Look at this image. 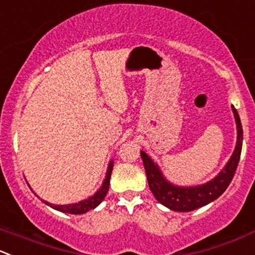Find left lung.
Masks as SVG:
<instances>
[{
    "label": "left lung",
    "mask_w": 255,
    "mask_h": 255,
    "mask_svg": "<svg viewBox=\"0 0 255 255\" xmlns=\"http://www.w3.org/2000/svg\"><path fill=\"white\" fill-rule=\"evenodd\" d=\"M232 111H233L237 125L236 148L221 172L203 184L177 185L169 182L160 170L159 165L144 150H140L148 185L152 190L153 196L160 204L174 212H192L216 201L224 193V190L231 184L237 167H238L242 144H243V128H242L241 118L234 106H232Z\"/></svg>",
    "instance_id": "1"
}]
</instances>
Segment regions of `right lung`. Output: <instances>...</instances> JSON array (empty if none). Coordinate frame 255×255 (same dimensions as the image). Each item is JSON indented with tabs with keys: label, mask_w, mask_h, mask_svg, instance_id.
I'll return each mask as SVG.
<instances>
[{
	"label": "right lung",
	"mask_w": 255,
	"mask_h": 255,
	"mask_svg": "<svg viewBox=\"0 0 255 255\" xmlns=\"http://www.w3.org/2000/svg\"><path fill=\"white\" fill-rule=\"evenodd\" d=\"M113 159L110 160L107 167V172H106V177L103 179L102 185H101L100 189L96 192L93 196L88 197V198L83 199V201H80L78 203H72V204H63V206H59V204H52L49 202L42 201L44 204L49 206L51 208L56 209V211L62 212V213H70V214H83L90 212L91 209H95L96 207L100 206L102 203V201L105 199L106 194L108 192V188H110V179H111V174H112V169H113ZM28 184V183H27ZM29 187V184H28ZM31 188V187H29ZM33 192V190H32ZM34 193V192H33ZM36 194V193H34Z\"/></svg>",
	"instance_id": "1"
}]
</instances>
